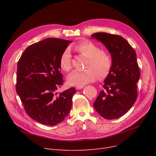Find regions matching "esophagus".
I'll return each mask as SVG.
<instances>
[{
	"instance_id": "34e87169",
	"label": "esophagus",
	"mask_w": 156,
	"mask_h": 156,
	"mask_svg": "<svg viewBox=\"0 0 156 156\" xmlns=\"http://www.w3.org/2000/svg\"><path fill=\"white\" fill-rule=\"evenodd\" d=\"M83 87H84V86H76V90H80V89H82Z\"/></svg>"
}]
</instances>
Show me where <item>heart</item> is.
<instances>
[{"label":"heart","instance_id":"1","mask_svg":"<svg viewBox=\"0 0 156 156\" xmlns=\"http://www.w3.org/2000/svg\"><path fill=\"white\" fill-rule=\"evenodd\" d=\"M74 48L88 59L86 66L88 68L71 72L67 78L69 85L83 86L95 81L98 75L100 77L108 75L111 68V59L107 53L101 51L99 47L90 41H85L76 45ZM59 64L64 71H69L71 69V54L69 48L65 49L61 54Z\"/></svg>","mask_w":156,"mask_h":156}]
</instances>
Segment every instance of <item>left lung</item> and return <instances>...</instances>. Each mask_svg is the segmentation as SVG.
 <instances>
[{
    "label": "left lung",
    "mask_w": 156,
    "mask_h": 156,
    "mask_svg": "<svg viewBox=\"0 0 156 156\" xmlns=\"http://www.w3.org/2000/svg\"><path fill=\"white\" fill-rule=\"evenodd\" d=\"M91 37L104 44L112 59L111 69L104 80V89L94 107L104 118L117 119L131 109L137 98L136 83L140 73L136 52L119 35L100 32Z\"/></svg>",
    "instance_id": "1"
}]
</instances>
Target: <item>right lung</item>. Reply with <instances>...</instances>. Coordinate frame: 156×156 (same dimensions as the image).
I'll list each match as a JSON object with an SVG mask.
<instances>
[{
  "label": "right lung",
  "instance_id": "obj_1",
  "mask_svg": "<svg viewBox=\"0 0 156 156\" xmlns=\"http://www.w3.org/2000/svg\"><path fill=\"white\" fill-rule=\"evenodd\" d=\"M71 42L46 38L27 47L18 62L16 92L28 116L41 124L57 125L71 111L75 88L55 94L64 82L60 57Z\"/></svg>",
  "mask_w": 156,
  "mask_h": 156
}]
</instances>
